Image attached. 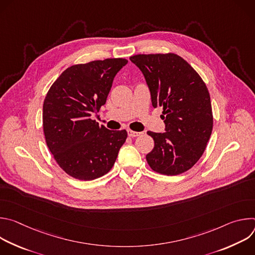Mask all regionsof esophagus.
I'll use <instances>...</instances> for the list:
<instances>
[{
  "label": "esophagus",
  "mask_w": 255,
  "mask_h": 255,
  "mask_svg": "<svg viewBox=\"0 0 255 255\" xmlns=\"http://www.w3.org/2000/svg\"><path fill=\"white\" fill-rule=\"evenodd\" d=\"M127 132H128V136L129 137H137V136H139L141 134L140 132H135V131H132L130 129Z\"/></svg>",
  "instance_id": "1"
}]
</instances>
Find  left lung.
<instances>
[{
    "instance_id": "8db88e82",
    "label": "left lung",
    "mask_w": 255,
    "mask_h": 255,
    "mask_svg": "<svg viewBox=\"0 0 255 255\" xmlns=\"http://www.w3.org/2000/svg\"><path fill=\"white\" fill-rule=\"evenodd\" d=\"M130 60L146 80L152 106L163 110L160 117L165 132H147L154 140V147L146 160L158 173H183L201 158L212 134L208 88L198 72L177 54H136Z\"/></svg>"
}]
</instances>
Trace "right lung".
Masks as SVG:
<instances>
[{"instance_id": "1", "label": "right lung", "mask_w": 255, "mask_h": 255, "mask_svg": "<svg viewBox=\"0 0 255 255\" xmlns=\"http://www.w3.org/2000/svg\"><path fill=\"white\" fill-rule=\"evenodd\" d=\"M125 58H107L67 67L43 103V132L57 164L70 176L93 180L113 167L127 138L126 130H109L91 119L111 90Z\"/></svg>"}]
</instances>
